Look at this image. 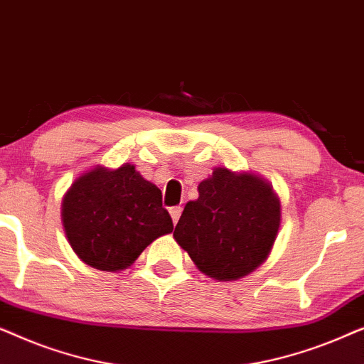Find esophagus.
Returning a JSON list of instances; mask_svg holds the SVG:
<instances>
[{
  "instance_id": "obj_1",
  "label": "esophagus",
  "mask_w": 364,
  "mask_h": 364,
  "mask_svg": "<svg viewBox=\"0 0 364 364\" xmlns=\"http://www.w3.org/2000/svg\"><path fill=\"white\" fill-rule=\"evenodd\" d=\"M168 212H171V217H172V222L177 223L178 218H181V213H182V207H171L168 208Z\"/></svg>"
}]
</instances>
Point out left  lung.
Masks as SVG:
<instances>
[{"label":"left lung","mask_w":364,"mask_h":364,"mask_svg":"<svg viewBox=\"0 0 364 364\" xmlns=\"http://www.w3.org/2000/svg\"><path fill=\"white\" fill-rule=\"evenodd\" d=\"M280 220L270 183L218 167L198 183V198L187 202L173 238L205 275L238 280L270 255Z\"/></svg>","instance_id":"1"}]
</instances>
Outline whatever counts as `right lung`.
I'll use <instances>...</instances> for the list:
<instances>
[{"mask_svg":"<svg viewBox=\"0 0 364 364\" xmlns=\"http://www.w3.org/2000/svg\"><path fill=\"white\" fill-rule=\"evenodd\" d=\"M61 217L69 245L84 263L104 272L131 267L144 248L173 230L162 192L132 164L97 166L73 182Z\"/></svg>","mask_w":364,"mask_h":364,"instance_id":"obj_1","label":"right lung"}]
</instances>
